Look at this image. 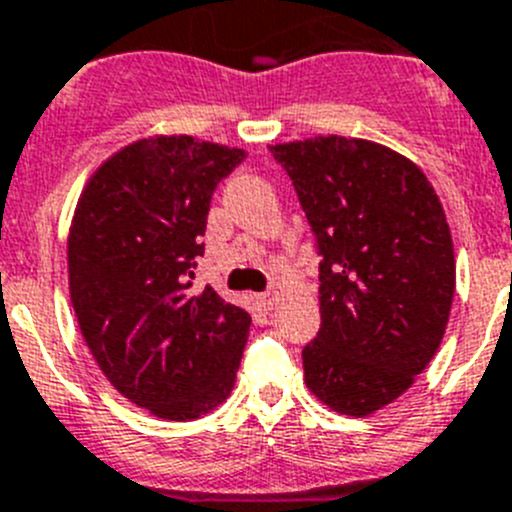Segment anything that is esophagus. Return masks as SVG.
Instances as JSON below:
<instances>
[{
  "mask_svg": "<svg viewBox=\"0 0 512 512\" xmlns=\"http://www.w3.org/2000/svg\"><path fill=\"white\" fill-rule=\"evenodd\" d=\"M256 301H259V306H264V309H274V304L279 301V294H276V291H264V294H256Z\"/></svg>",
  "mask_w": 512,
  "mask_h": 512,
  "instance_id": "esophagus-1",
  "label": "esophagus"
}]
</instances>
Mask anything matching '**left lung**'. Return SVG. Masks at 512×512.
Returning <instances> with one entry per match:
<instances>
[{"label": "left lung", "instance_id": "8db88e82", "mask_svg": "<svg viewBox=\"0 0 512 512\" xmlns=\"http://www.w3.org/2000/svg\"><path fill=\"white\" fill-rule=\"evenodd\" d=\"M269 148L324 256L304 382L329 410L367 417L415 384L445 337L455 296L445 208L407 155L374 140L316 135Z\"/></svg>", "mask_w": 512, "mask_h": 512}]
</instances>
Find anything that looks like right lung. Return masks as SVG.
<instances>
[{
	"label": "right lung",
	"instance_id": "1",
	"mask_svg": "<svg viewBox=\"0 0 512 512\" xmlns=\"http://www.w3.org/2000/svg\"><path fill=\"white\" fill-rule=\"evenodd\" d=\"M246 150L150 135L87 178L67 236L70 299L97 367L160 420H198L231 394L251 314L193 289L216 186Z\"/></svg>",
	"mask_w": 512,
	"mask_h": 512
}]
</instances>
